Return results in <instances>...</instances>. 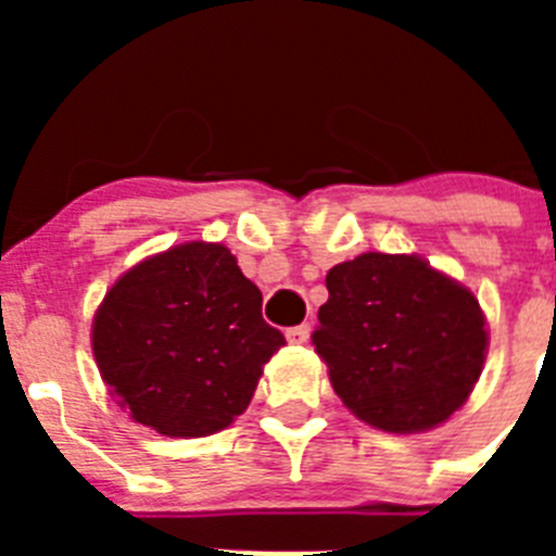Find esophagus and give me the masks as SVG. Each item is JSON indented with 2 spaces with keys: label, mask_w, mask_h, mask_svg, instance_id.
Returning <instances> with one entry per match:
<instances>
[{
  "label": "esophagus",
  "mask_w": 556,
  "mask_h": 556,
  "mask_svg": "<svg viewBox=\"0 0 556 556\" xmlns=\"http://www.w3.org/2000/svg\"><path fill=\"white\" fill-rule=\"evenodd\" d=\"M308 333H312V328H308V323H303V326H294L287 331V339L292 342V345H303L308 339Z\"/></svg>",
  "instance_id": "1"
}]
</instances>
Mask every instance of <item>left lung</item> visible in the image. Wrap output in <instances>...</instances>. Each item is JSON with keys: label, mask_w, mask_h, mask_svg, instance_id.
I'll use <instances>...</instances> for the list:
<instances>
[{"label": "left lung", "mask_w": 556, "mask_h": 556, "mask_svg": "<svg viewBox=\"0 0 556 556\" xmlns=\"http://www.w3.org/2000/svg\"><path fill=\"white\" fill-rule=\"evenodd\" d=\"M312 342L333 392L392 434L434 429L481 376L488 331L479 301L417 255L362 253L326 275Z\"/></svg>", "instance_id": "8db88e82"}]
</instances>
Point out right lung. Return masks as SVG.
I'll return each mask as SVG.
<instances>
[{"instance_id":"1","label":"right lung","mask_w":556,"mask_h":556,"mask_svg":"<svg viewBox=\"0 0 556 556\" xmlns=\"http://www.w3.org/2000/svg\"><path fill=\"white\" fill-rule=\"evenodd\" d=\"M91 345L132 420L166 437H205L248 409L287 339L262 317V292L228 248L189 242L113 283Z\"/></svg>"}]
</instances>
